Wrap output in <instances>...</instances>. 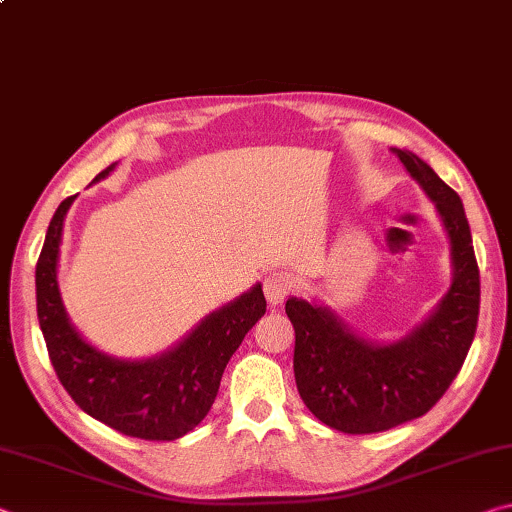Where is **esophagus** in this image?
<instances>
[{
    "label": "esophagus",
    "instance_id": "1",
    "mask_svg": "<svg viewBox=\"0 0 512 512\" xmlns=\"http://www.w3.org/2000/svg\"><path fill=\"white\" fill-rule=\"evenodd\" d=\"M293 277L289 273H271L264 280V293H266V300L271 307L282 305L284 300L289 298V293H293Z\"/></svg>",
    "mask_w": 512,
    "mask_h": 512
}]
</instances>
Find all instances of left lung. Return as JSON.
Returning <instances> with one entry per match:
<instances>
[{"instance_id": "obj_1", "label": "left lung", "mask_w": 512, "mask_h": 512, "mask_svg": "<svg viewBox=\"0 0 512 512\" xmlns=\"http://www.w3.org/2000/svg\"><path fill=\"white\" fill-rule=\"evenodd\" d=\"M391 151L436 205L452 248V284L393 343L366 339L318 302L287 300L298 393L320 422L343 433L386 431L427 413L461 370L479 320V266L461 196L413 151Z\"/></svg>"}]
</instances>
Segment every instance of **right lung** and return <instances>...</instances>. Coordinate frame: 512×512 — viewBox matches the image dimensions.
<instances>
[{"label": "right lung", "mask_w": 512, "mask_h": 512, "mask_svg": "<svg viewBox=\"0 0 512 512\" xmlns=\"http://www.w3.org/2000/svg\"><path fill=\"white\" fill-rule=\"evenodd\" d=\"M117 167L110 164L94 183ZM76 196L65 198L51 219L36 266V300L51 366L69 397L124 436L176 440L192 431L219 393L232 354L266 311L262 284L207 314L173 348L149 359H119L76 332L58 289V255L65 216Z\"/></svg>", "instance_id": "obj_1"}]
</instances>
